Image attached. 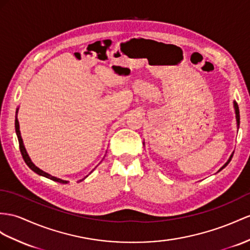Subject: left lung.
I'll list each match as a JSON object with an SVG mask.
<instances>
[{
    "label": "left lung",
    "instance_id": "obj_1",
    "mask_svg": "<svg viewBox=\"0 0 250 250\" xmlns=\"http://www.w3.org/2000/svg\"><path fill=\"white\" fill-rule=\"evenodd\" d=\"M233 107H234V113H235V119H236V127H238V130H239V126H240V111H239V106H238V104H236V102L235 101H233ZM145 145V144H144ZM232 155L233 154H231V155H230V157L228 158V161L225 163V164H224V166H223V167L219 170V171H217V172H220L221 170H223L224 168H225L226 167V166L230 163V161H231V158H232Z\"/></svg>",
    "mask_w": 250,
    "mask_h": 250
}]
</instances>
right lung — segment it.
<instances>
[{
	"mask_svg": "<svg viewBox=\"0 0 250 250\" xmlns=\"http://www.w3.org/2000/svg\"><path fill=\"white\" fill-rule=\"evenodd\" d=\"M18 111H19V107L17 108V112H16V121H15V125H16V133H17V136H18V140H19V146H20V151H21V154H22V156H23V159L25 161V163H26V165L28 166V167L33 170L34 172H36L37 174H39V175H41V176H44V177H46V178H49V180H52V181H54V182H58V183H61V184H67L68 183V181H64V180H61V178H58V177H56V176H53V175H50V174H48V173H46V172H44L43 170H41L40 168H38L37 166L31 162V159H30V157H29V155L27 154V151H26V149H25V146H24V144H23V139H22V136H21V132H20V125H19V120H18ZM87 177V175L84 177V178H86ZM84 178H82V180H80V182H82L83 180H84Z\"/></svg>",
	"mask_w": 250,
	"mask_h": 250,
	"instance_id": "right-lung-1",
	"label": "right lung"
}]
</instances>
